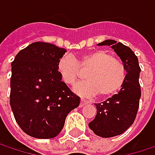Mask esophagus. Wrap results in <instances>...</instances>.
Returning <instances> with one entry per match:
<instances>
[{"label":"esophagus","instance_id":"1","mask_svg":"<svg viewBox=\"0 0 155 155\" xmlns=\"http://www.w3.org/2000/svg\"><path fill=\"white\" fill-rule=\"evenodd\" d=\"M88 103V101H86L85 100H83V99H81V102H80V108H81V107H83L84 105H86Z\"/></svg>","mask_w":155,"mask_h":155}]
</instances>
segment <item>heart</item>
I'll use <instances>...</instances> for the list:
<instances>
[{"label": "heart", "instance_id": "heart-1", "mask_svg": "<svg viewBox=\"0 0 155 155\" xmlns=\"http://www.w3.org/2000/svg\"><path fill=\"white\" fill-rule=\"evenodd\" d=\"M62 81L67 85H74L81 77V71L87 72L85 82L78 84L74 91L81 96L107 98L116 94L123 87L127 79V68L123 62L103 50H96L82 54L78 59L64 55L57 64Z\"/></svg>", "mask_w": 155, "mask_h": 155}]
</instances>
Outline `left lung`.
<instances>
[{"label":"left lung","instance_id":"1","mask_svg":"<svg viewBox=\"0 0 155 155\" xmlns=\"http://www.w3.org/2000/svg\"><path fill=\"white\" fill-rule=\"evenodd\" d=\"M99 46H111L127 68V79L117 94L96 103L97 115L89 123L95 135L107 138L123 134L135 121L141 97L138 58L128 47L115 40H105Z\"/></svg>","mask_w":155,"mask_h":155}]
</instances>
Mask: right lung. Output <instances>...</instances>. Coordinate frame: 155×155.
<instances>
[{"mask_svg":"<svg viewBox=\"0 0 155 155\" xmlns=\"http://www.w3.org/2000/svg\"><path fill=\"white\" fill-rule=\"evenodd\" d=\"M65 52L53 44L35 42L20 50L12 63L11 107L18 125L32 137H55L69 112L80 104L57 70Z\"/></svg>","mask_w":155,"mask_h":155,"instance_id":"add662e5","label":"right lung"}]
</instances>
